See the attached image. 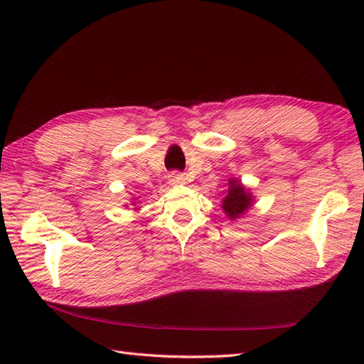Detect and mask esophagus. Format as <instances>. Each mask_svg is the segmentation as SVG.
I'll use <instances>...</instances> for the list:
<instances>
[{
    "instance_id": "34e87169",
    "label": "esophagus",
    "mask_w": 364,
    "mask_h": 364,
    "mask_svg": "<svg viewBox=\"0 0 364 364\" xmlns=\"http://www.w3.org/2000/svg\"><path fill=\"white\" fill-rule=\"evenodd\" d=\"M168 181L170 184H184L186 183V176L181 172H172L168 175Z\"/></svg>"
}]
</instances>
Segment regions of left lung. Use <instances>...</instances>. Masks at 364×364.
Returning a JSON list of instances; mask_svg holds the SVG:
<instances>
[{"label":"left lung","mask_w":364,"mask_h":364,"mask_svg":"<svg viewBox=\"0 0 364 364\" xmlns=\"http://www.w3.org/2000/svg\"><path fill=\"white\" fill-rule=\"evenodd\" d=\"M252 203L250 194H247L245 188L241 183L235 180H230V188L228 194L225 196L222 202V208L230 219H236L239 215L244 214Z\"/></svg>","instance_id":"8db88e82"}]
</instances>
